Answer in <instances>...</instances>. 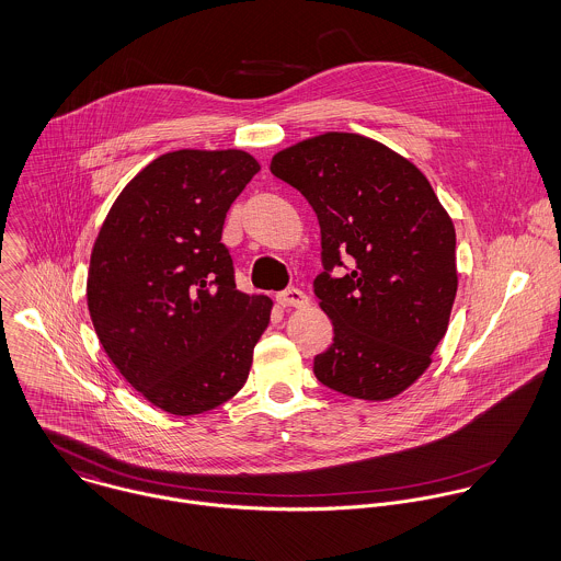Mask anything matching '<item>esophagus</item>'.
Segmentation results:
<instances>
[{"instance_id": "esophagus-1", "label": "esophagus", "mask_w": 561, "mask_h": 561, "mask_svg": "<svg viewBox=\"0 0 561 561\" xmlns=\"http://www.w3.org/2000/svg\"><path fill=\"white\" fill-rule=\"evenodd\" d=\"M275 299L282 308H304V306H308V297L299 288H286V290L277 293Z\"/></svg>"}]
</instances>
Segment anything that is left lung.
<instances>
[{
  "label": "left lung",
  "mask_w": 561,
  "mask_h": 561,
  "mask_svg": "<svg viewBox=\"0 0 561 561\" xmlns=\"http://www.w3.org/2000/svg\"><path fill=\"white\" fill-rule=\"evenodd\" d=\"M271 173L308 199L321 225L314 295L334 342L314 357L317 379L364 401L397 397L447 334L457 293L447 210L410 160L359 134L301 140L273 156ZM336 265L347 270L342 278L331 277Z\"/></svg>",
  "instance_id": "1"
}]
</instances>
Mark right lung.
<instances>
[{
	"instance_id": "1",
	"label": "right lung",
	"mask_w": 561,
	"mask_h": 561,
	"mask_svg": "<svg viewBox=\"0 0 561 561\" xmlns=\"http://www.w3.org/2000/svg\"><path fill=\"white\" fill-rule=\"evenodd\" d=\"M260 171L240 149H180L116 197L91 253L89 312L118 373L156 408L193 416L247 381L273 301L233 282L225 215Z\"/></svg>"
}]
</instances>
